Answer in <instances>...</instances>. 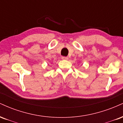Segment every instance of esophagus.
<instances>
[{
    "mask_svg": "<svg viewBox=\"0 0 123 123\" xmlns=\"http://www.w3.org/2000/svg\"><path fill=\"white\" fill-rule=\"evenodd\" d=\"M62 59H63V60H68V57H66V56H62Z\"/></svg>",
    "mask_w": 123,
    "mask_h": 123,
    "instance_id": "obj_1",
    "label": "esophagus"
}]
</instances>
